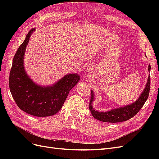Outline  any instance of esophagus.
I'll return each instance as SVG.
<instances>
[{"mask_svg":"<svg viewBox=\"0 0 159 159\" xmlns=\"http://www.w3.org/2000/svg\"><path fill=\"white\" fill-rule=\"evenodd\" d=\"M91 68H89L88 69V70H87V72H88V73H89V72L91 71Z\"/></svg>","mask_w":159,"mask_h":159,"instance_id":"obj_1","label":"esophagus"}]
</instances>
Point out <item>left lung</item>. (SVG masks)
I'll list each match as a JSON object with an SVG mask.
<instances>
[{"instance_id": "obj_1", "label": "left lung", "mask_w": 159, "mask_h": 159, "mask_svg": "<svg viewBox=\"0 0 159 159\" xmlns=\"http://www.w3.org/2000/svg\"><path fill=\"white\" fill-rule=\"evenodd\" d=\"M148 71H151L150 65H148ZM150 85L151 78L150 75H149L145 89H144L143 93L140 95L135 102L128 105H125V106L113 109L105 112H99L98 111H95L93 108V102L94 99V94L93 91L91 90L89 109L93 117L101 121L107 123H118L127 121V120H129V119L134 117L139 111V110L143 107V105L145 104L148 97L149 91H150Z\"/></svg>"}]
</instances>
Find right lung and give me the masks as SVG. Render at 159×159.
I'll use <instances>...</instances> for the list:
<instances>
[{"label":"right lung","mask_w":159,"mask_h":159,"mask_svg":"<svg viewBox=\"0 0 159 159\" xmlns=\"http://www.w3.org/2000/svg\"><path fill=\"white\" fill-rule=\"evenodd\" d=\"M34 30L35 28H32L28 32L14 56L9 88L14 100L21 110L36 117L52 116L61 109L70 91L78 83L80 77L77 74L66 75L54 85L46 87L34 82L24 68V56Z\"/></svg>","instance_id":"right-lung-1"}]
</instances>
